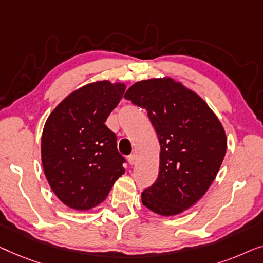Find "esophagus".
Here are the masks:
<instances>
[{
    "label": "esophagus",
    "instance_id": "esophagus-1",
    "mask_svg": "<svg viewBox=\"0 0 263 263\" xmlns=\"http://www.w3.org/2000/svg\"><path fill=\"white\" fill-rule=\"evenodd\" d=\"M136 158H137V156L135 154H131V155H128V157H127V161H128V163H130L131 165H133L136 163Z\"/></svg>",
    "mask_w": 263,
    "mask_h": 263
}]
</instances>
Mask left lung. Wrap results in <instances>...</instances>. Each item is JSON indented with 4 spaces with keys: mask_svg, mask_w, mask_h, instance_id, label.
<instances>
[{
    "mask_svg": "<svg viewBox=\"0 0 263 263\" xmlns=\"http://www.w3.org/2000/svg\"><path fill=\"white\" fill-rule=\"evenodd\" d=\"M147 110L160 140V172L144 190V206L174 216L194 205L216 179L227 153V136L207 103L170 79L136 82L125 93Z\"/></svg>",
    "mask_w": 263,
    "mask_h": 263,
    "instance_id": "8db88e82",
    "label": "left lung"
}]
</instances>
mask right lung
Returning a JSON list of instances; mask_svg holds the SVG:
<instances>
[{
	"label": "right lung",
	"instance_id": "add662e5",
	"mask_svg": "<svg viewBox=\"0 0 263 263\" xmlns=\"http://www.w3.org/2000/svg\"><path fill=\"white\" fill-rule=\"evenodd\" d=\"M126 89L124 83H90L63 100L47 118L42 162L59 200L86 211L105 200L125 173L117 136L105 123Z\"/></svg>",
	"mask_w": 263,
	"mask_h": 263
}]
</instances>
